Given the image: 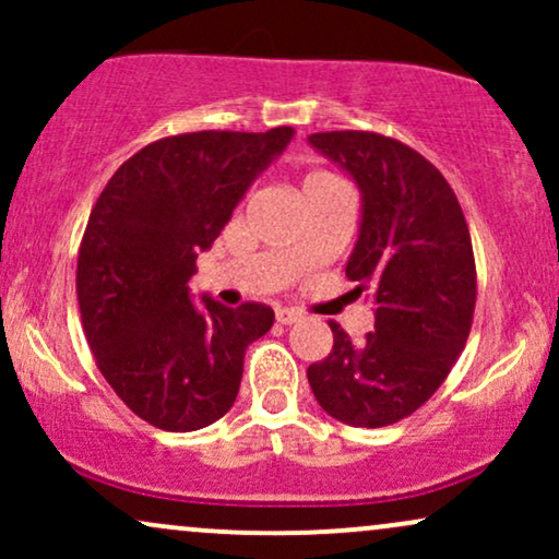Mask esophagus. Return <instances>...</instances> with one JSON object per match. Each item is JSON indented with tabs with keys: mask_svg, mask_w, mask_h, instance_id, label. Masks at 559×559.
<instances>
[{
	"mask_svg": "<svg viewBox=\"0 0 559 559\" xmlns=\"http://www.w3.org/2000/svg\"><path fill=\"white\" fill-rule=\"evenodd\" d=\"M299 318H301V312L299 310H292V307H278V310H275V320H278L281 325L297 323Z\"/></svg>",
	"mask_w": 559,
	"mask_h": 559,
	"instance_id": "obj_1",
	"label": "esophagus"
}]
</instances>
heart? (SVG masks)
I'll use <instances>...</instances> for the list:
<instances>
[{
    "label": "heart",
    "instance_id": "1",
    "mask_svg": "<svg viewBox=\"0 0 559 559\" xmlns=\"http://www.w3.org/2000/svg\"><path fill=\"white\" fill-rule=\"evenodd\" d=\"M333 181H336V178H333L331 173H325V170H310L305 178H301V189L310 191V189H316V186L333 183Z\"/></svg>",
    "mask_w": 559,
    "mask_h": 559
}]
</instances>
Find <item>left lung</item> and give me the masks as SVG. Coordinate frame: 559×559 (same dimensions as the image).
Returning a JSON list of instances; mask_svg holds the SVG:
<instances>
[{
  "label": "left lung",
  "mask_w": 559,
  "mask_h": 559,
  "mask_svg": "<svg viewBox=\"0 0 559 559\" xmlns=\"http://www.w3.org/2000/svg\"><path fill=\"white\" fill-rule=\"evenodd\" d=\"M362 191L360 239L346 275L370 292L376 331L352 342L338 323L329 357L307 368L331 418L381 428L407 418L444 383L471 336L476 258L452 186L433 163L373 131L312 133Z\"/></svg>",
  "instance_id": "1"
}]
</instances>
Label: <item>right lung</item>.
Here are the masks:
<instances>
[{"label": "right lung", "mask_w": 559, "mask_h": 559, "mask_svg": "<svg viewBox=\"0 0 559 559\" xmlns=\"http://www.w3.org/2000/svg\"><path fill=\"white\" fill-rule=\"evenodd\" d=\"M292 133L278 126L152 141L92 207L75 271L83 333L105 381L150 426L183 433L221 420L239 394L243 352L271 331L267 305L204 297L197 307L189 278Z\"/></svg>", "instance_id": "right-lung-1"}]
</instances>
